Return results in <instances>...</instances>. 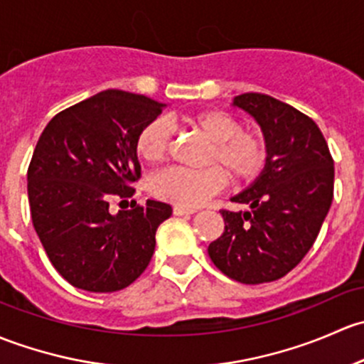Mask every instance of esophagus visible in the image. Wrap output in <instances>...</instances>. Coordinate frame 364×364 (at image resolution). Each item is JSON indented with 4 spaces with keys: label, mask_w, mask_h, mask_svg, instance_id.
I'll return each instance as SVG.
<instances>
[{
    "label": "esophagus",
    "mask_w": 364,
    "mask_h": 364,
    "mask_svg": "<svg viewBox=\"0 0 364 364\" xmlns=\"http://www.w3.org/2000/svg\"><path fill=\"white\" fill-rule=\"evenodd\" d=\"M196 210L193 208H183V207H173V215H191L194 213Z\"/></svg>",
    "instance_id": "34e87169"
}]
</instances>
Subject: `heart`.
<instances>
[{
	"label": "heart",
	"mask_w": 364,
	"mask_h": 364,
	"mask_svg": "<svg viewBox=\"0 0 364 364\" xmlns=\"http://www.w3.org/2000/svg\"><path fill=\"white\" fill-rule=\"evenodd\" d=\"M186 124L208 141L205 170L189 171L168 168L152 177L156 198L177 207L196 208L224 189L228 175L237 183H250L263 173L268 161V144L257 129L242 127L238 117L224 110L208 108L186 117ZM136 154L147 163H161L173 149V134L163 119L141 127L134 141Z\"/></svg>",
	"instance_id": "1"
}]
</instances>
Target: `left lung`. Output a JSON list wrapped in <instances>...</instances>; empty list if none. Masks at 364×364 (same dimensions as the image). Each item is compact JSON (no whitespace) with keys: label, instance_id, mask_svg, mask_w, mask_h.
<instances>
[{"label":"left lung","instance_id":"left-lung-1","mask_svg":"<svg viewBox=\"0 0 364 364\" xmlns=\"http://www.w3.org/2000/svg\"><path fill=\"white\" fill-rule=\"evenodd\" d=\"M264 133L263 173L231 198L247 212L220 210L224 233L208 245L212 263L242 284L282 279L316 242L333 201L335 166L319 126L291 105L245 92L233 101Z\"/></svg>","mask_w":364,"mask_h":364}]
</instances>
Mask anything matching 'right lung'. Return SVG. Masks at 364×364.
<instances>
[{
    "label": "right lung",
    "instance_id": "1",
    "mask_svg": "<svg viewBox=\"0 0 364 364\" xmlns=\"http://www.w3.org/2000/svg\"><path fill=\"white\" fill-rule=\"evenodd\" d=\"M163 107L108 89L54 115L36 144L28 168L33 226L59 275L78 289H124L151 263L170 205L147 200L117 215L108 208L133 198L141 177L134 141Z\"/></svg>",
    "mask_w": 364,
    "mask_h": 364
}]
</instances>
